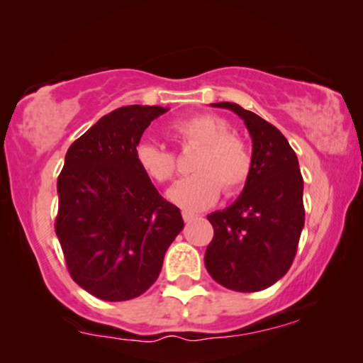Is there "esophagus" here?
Segmentation results:
<instances>
[{"label":"esophagus","mask_w":363,"mask_h":363,"mask_svg":"<svg viewBox=\"0 0 363 363\" xmlns=\"http://www.w3.org/2000/svg\"><path fill=\"white\" fill-rule=\"evenodd\" d=\"M196 217H197V216H194V213H191V212H186V211L182 212L184 222H191V220H194V218H196Z\"/></svg>","instance_id":"obj_1"}]
</instances>
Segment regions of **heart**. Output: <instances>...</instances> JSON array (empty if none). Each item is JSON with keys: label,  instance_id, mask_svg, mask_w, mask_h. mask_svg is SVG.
<instances>
[{"label": "heart", "instance_id": "heart-1", "mask_svg": "<svg viewBox=\"0 0 363 363\" xmlns=\"http://www.w3.org/2000/svg\"><path fill=\"white\" fill-rule=\"evenodd\" d=\"M171 136L181 145L199 146L191 169L196 174L181 179L167 192L172 203L184 211H203L220 197L238 192L252 172V155L242 138L230 133V125L216 115H192L171 125ZM135 161L143 174L164 184L176 174V157L151 140L135 147Z\"/></svg>", "mask_w": 363, "mask_h": 363}]
</instances>
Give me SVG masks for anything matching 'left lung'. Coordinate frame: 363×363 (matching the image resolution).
Masks as SVG:
<instances>
[{
  "instance_id": "left-lung-1",
  "label": "left lung",
  "mask_w": 363,
  "mask_h": 363,
  "mask_svg": "<svg viewBox=\"0 0 363 363\" xmlns=\"http://www.w3.org/2000/svg\"><path fill=\"white\" fill-rule=\"evenodd\" d=\"M252 136V172L237 201L208 213L213 238L206 268L218 284L240 293L267 289L293 263L304 227L303 176L298 156L277 126L230 101Z\"/></svg>"
}]
</instances>
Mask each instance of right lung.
<instances>
[{
	"mask_svg": "<svg viewBox=\"0 0 363 363\" xmlns=\"http://www.w3.org/2000/svg\"><path fill=\"white\" fill-rule=\"evenodd\" d=\"M167 110L121 106L65 155L55 235L70 277L99 299L116 303L145 293L184 228L179 208L161 197L135 161L143 133Z\"/></svg>",
	"mask_w": 363,
	"mask_h": 363,
	"instance_id": "right-lung-1",
	"label": "right lung"
}]
</instances>
